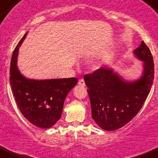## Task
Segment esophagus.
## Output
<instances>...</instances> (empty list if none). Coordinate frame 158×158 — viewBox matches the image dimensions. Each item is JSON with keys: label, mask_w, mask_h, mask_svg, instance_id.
<instances>
[{"label": "esophagus", "mask_w": 158, "mask_h": 158, "mask_svg": "<svg viewBox=\"0 0 158 158\" xmlns=\"http://www.w3.org/2000/svg\"><path fill=\"white\" fill-rule=\"evenodd\" d=\"M77 84L78 85H81V86H85V81L84 79H80L78 81V83H77Z\"/></svg>", "instance_id": "obj_1"}]
</instances>
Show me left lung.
<instances>
[{
  "label": "left lung",
  "instance_id": "8db88e82",
  "mask_svg": "<svg viewBox=\"0 0 158 158\" xmlns=\"http://www.w3.org/2000/svg\"><path fill=\"white\" fill-rule=\"evenodd\" d=\"M134 52L144 62L143 76L137 81H124L105 67L84 76L92 117L104 130L110 131L125 126L140 110L150 93L155 75L152 53L143 41Z\"/></svg>",
  "mask_w": 158,
  "mask_h": 158
}]
</instances>
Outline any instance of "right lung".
I'll use <instances>...</instances> for the list:
<instances>
[{
    "label": "right lung",
    "mask_w": 158,
    "mask_h": 158,
    "mask_svg": "<svg viewBox=\"0 0 158 158\" xmlns=\"http://www.w3.org/2000/svg\"><path fill=\"white\" fill-rule=\"evenodd\" d=\"M26 35L19 41L12 53L10 69V86L23 116L35 126L49 128L61 117L65 97L77 84V78L36 81L24 77L16 64L19 47Z\"/></svg>",
    "instance_id": "add662e5"
}]
</instances>
